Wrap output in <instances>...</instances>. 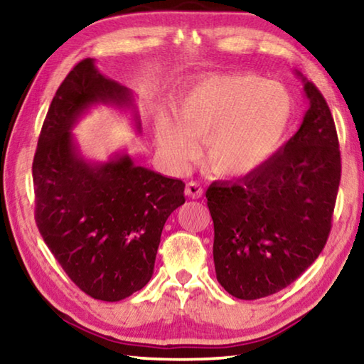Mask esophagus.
Masks as SVG:
<instances>
[{
	"label": "esophagus",
	"instance_id": "esophagus-1",
	"mask_svg": "<svg viewBox=\"0 0 364 364\" xmlns=\"http://www.w3.org/2000/svg\"><path fill=\"white\" fill-rule=\"evenodd\" d=\"M184 194H186L188 197H191V199H199V197L204 194V189H202V186L197 181H191V183L186 184Z\"/></svg>",
	"mask_w": 364,
	"mask_h": 364
}]
</instances>
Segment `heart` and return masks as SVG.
I'll use <instances>...</instances> for the list:
<instances>
[{
	"label": "heart",
	"instance_id": "heart-1",
	"mask_svg": "<svg viewBox=\"0 0 364 364\" xmlns=\"http://www.w3.org/2000/svg\"><path fill=\"white\" fill-rule=\"evenodd\" d=\"M176 117L160 115L156 136L171 167L184 168L205 141V164L223 178L245 176L273 157L294 117L284 86L250 73L202 78L176 102Z\"/></svg>",
	"mask_w": 364,
	"mask_h": 364
}]
</instances>
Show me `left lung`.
I'll return each instance as SVG.
<instances>
[{"label": "left lung", "mask_w": 364, "mask_h": 364, "mask_svg": "<svg viewBox=\"0 0 364 364\" xmlns=\"http://www.w3.org/2000/svg\"><path fill=\"white\" fill-rule=\"evenodd\" d=\"M308 101L299 132L260 168L207 189L213 262L232 297L257 300L287 287L316 260L331 231L341 151L328 102L295 70Z\"/></svg>", "instance_id": "obj_1"}]
</instances>
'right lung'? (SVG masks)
<instances>
[{"instance_id": "1", "label": "right lung", "mask_w": 364, "mask_h": 364, "mask_svg": "<svg viewBox=\"0 0 364 364\" xmlns=\"http://www.w3.org/2000/svg\"><path fill=\"white\" fill-rule=\"evenodd\" d=\"M141 120L133 91L85 59L54 95L33 159L35 220L43 241L67 276L93 299L119 301L154 273L160 236L184 204V183L141 167L127 151L106 162L86 159L73 128L100 106Z\"/></svg>"}]
</instances>
